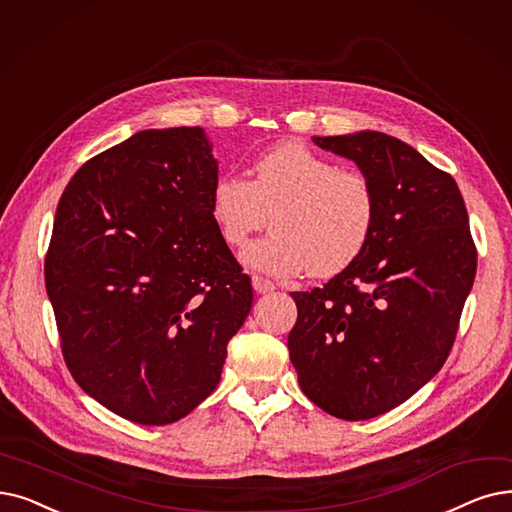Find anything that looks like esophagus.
I'll list each match as a JSON object with an SVG mask.
<instances>
[{
    "label": "esophagus",
    "instance_id": "esophagus-1",
    "mask_svg": "<svg viewBox=\"0 0 512 512\" xmlns=\"http://www.w3.org/2000/svg\"><path fill=\"white\" fill-rule=\"evenodd\" d=\"M253 288H255L257 295H265V293H272L276 286H274V282L265 280V278H261V276H253Z\"/></svg>",
    "mask_w": 512,
    "mask_h": 512
}]
</instances>
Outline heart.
<instances>
[{"instance_id": "b5f03b06", "label": "heart", "mask_w": 512, "mask_h": 512, "mask_svg": "<svg viewBox=\"0 0 512 512\" xmlns=\"http://www.w3.org/2000/svg\"><path fill=\"white\" fill-rule=\"evenodd\" d=\"M211 219L230 247L270 226L244 251L249 268L272 276L332 278L358 259L374 230L376 198L368 177L301 142H280L253 165V180L219 175L211 188Z\"/></svg>"}]
</instances>
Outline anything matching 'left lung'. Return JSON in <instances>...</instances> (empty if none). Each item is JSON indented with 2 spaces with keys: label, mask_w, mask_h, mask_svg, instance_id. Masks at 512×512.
<instances>
[{
  "label": "left lung",
  "mask_w": 512,
  "mask_h": 512,
  "mask_svg": "<svg viewBox=\"0 0 512 512\" xmlns=\"http://www.w3.org/2000/svg\"><path fill=\"white\" fill-rule=\"evenodd\" d=\"M311 140L360 167L376 219L345 272L291 293L297 324L288 353L318 408L368 420L404 404L448 360L477 251L454 177L410 144L381 131Z\"/></svg>",
  "instance_id": "left-lung-1"
}]
</instances>
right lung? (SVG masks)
<instances>
[{
    "label": "right lung",
    "mask_w": 512,
    "mask_h": 512,
    "mask_svg": "<svg viewBox=\"0 0 512 512\" xmlns=\"http://www.w3.org/2000/svg\"><path fill=\"white\" fill-rule=\"evenodd\" d=\"M203 127L146 129L66 186L46 255L64 362L110 412L169 425L207 399L253 305L211 219Z\"/></svg>",
    "instance_id": "right-lung-1"
}]
</instances>
